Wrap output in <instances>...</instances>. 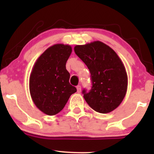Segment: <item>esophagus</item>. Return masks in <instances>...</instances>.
I'll return each instance as SVG.
<instances>
[{
    "instance_id": "1",
    "label": "esophagus",
    "mask_w": 154,
    "mask_h": 154,
    "mask_svg": "<svg viewBox=\"0 0 154 154\" xmlns=\"http://www.w3.org/2000/svg\"><path fill=\"white\" fill-rule=\"evenodd\" d=\"M77 93H80L81 92V86L80 85L77 86Z\"/></svg>"
}]
</instances>
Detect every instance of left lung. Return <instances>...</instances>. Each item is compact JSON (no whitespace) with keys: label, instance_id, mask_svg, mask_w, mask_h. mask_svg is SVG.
Returning a JSON list of instances; mask_svg holds the SVG:
<instances>
[{"label":"left lung","instance_id":"8db88e82","mask_svg":"<svg viewBox=\"0 0 154 154\" xmlns=\"http://www.w3.org/2000/svg\"><path fill=\"white\" fill-rule=\"evenodd\" d=\"M74 49L91 75V90L82 91L85 100L97 112L114 111L122 102L128 89V75L122 60L100 41L76 45Z\"/></svg>","mask_w":154,"mask_h":154}]
</instances>
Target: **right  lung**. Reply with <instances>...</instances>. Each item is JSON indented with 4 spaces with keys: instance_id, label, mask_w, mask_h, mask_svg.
Returning a JSON list of instances; mask_svg holds the SVG:
<instances>
[{
    "instance_id": "1",
    "label": "right lung",
    "mask_w": 154,
    "mask_h": 154,
    "mask_svg": "<svg viewBox=\"0 0 154 154\" xmlns=\"http://www.w3.org/2000/svg\"><path fill=\"white\" fill-rule=\"evenodd\" d=\"M69 45L55 44L40 56L29 76V92L37 107L53 116L60 112L77 91L70 85L66 63L72 54Z\"/></svg>"
}]
</instances>
